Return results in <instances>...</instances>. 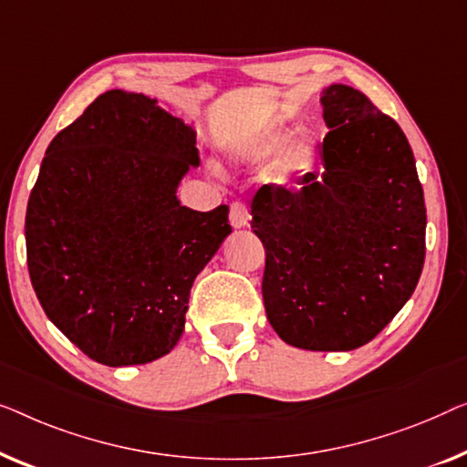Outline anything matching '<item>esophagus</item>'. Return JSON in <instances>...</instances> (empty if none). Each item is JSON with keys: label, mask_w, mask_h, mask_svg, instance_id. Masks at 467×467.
I'll return each instance as SVG.
<instances>
[{"label": "esophagus", "mask_w": 467, "mask_h": 467, "mask_svg": "<svg viewBox=\"0 0 467 467\" xmlns=\"http://www.w3.org/2000/svg\"><path fill=\"white\" fill-rule=\"evenodd\" d=\"M247 218H249L247 207L243 205V202H233V205H231V224H233V228H236V231H239V228H245Z\"/></svg>", "instance_id": "esophagus-1"}]
</instances>
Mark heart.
I'll use <instances>...</instances> for the list:
<instances>
[{
	"instance_id": "obj_1",
	"label": "heart",
	"mask_w": 467,
	"mask_h": 467,
	"mask_svg": "<svg viewBox=\"0 0 467 467\" xmlns=\"http://www.w3.org/2000/svg\"><path fill=\"white\" fill-rule=\"evenodd\" d=\"M294 120L273 114L243 135L231 150L239 165L255 167L266 161L262 177L275 186H294L311 175L321 148V135L313 127L294 129Z\"/></svg>"
}]
</instances>
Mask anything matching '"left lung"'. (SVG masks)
Segmentation results:
<instances>
[{"label": "left lung", "instance_id": "8db88e82", "mask_svg": "<svg viewBox=\"0 0 467 467\" xmlns=\"http://www.w3.org/2000/svg\"><path fill=\"white\" fill-rule=\"evenodd\" d=\"M319 95L330 129L326 167L298 190H258L252 231L266 252L262 298L279 338L308 351H351L415 292L428 215L398 122L347 84Z\"/></svg>", "mask_w": 467, "mask_h": 467}]
</instances>
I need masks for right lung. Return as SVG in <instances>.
Listing matches in <instances>:
<instances>
[{
    "label": "right lung",
    "instance_id": "obj_1",
    "mask_svg": "<svg viewBox=\"0 0 467 467\" xmlns=\"http://www.w3.org/2000/svg\"><path fill=\"white\" fill-rule=\"evenodd\" d=\"M196 129L159 99L108 90L50 141L27 202V266L48 319L95 362H154L186 326L192 284L233 228L182 207Z\"/></svg>",
    "mask_w": 467,
    "mask_h": 467
}]
</instances>
